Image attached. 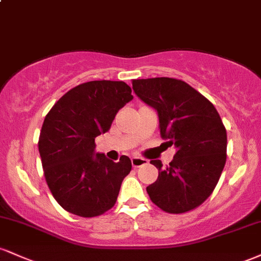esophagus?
Returning a JSON list of instances; mask_svg holds the SVG:
<instances>
[{
    "instance_id": "1",
    "label": "esophagus",
    "mask_w": 261,
    "mask_h": 261,
    "mask_svg": "<svg viewBox=\"0 0 261 261\" xmlns=\"http://www.w3.org/2000/svg\"><path fill=\"white\" fill-rule=\"evenodd\" d=\"M146 163H147V161L143 160V158H139V157L131 158V164H133L134 168H139L141 166H145Z\"/></svg>"
}]
</instances>
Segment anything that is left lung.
I'll list each match as a JSON object with an SVG mask.
<instances>
[{
  "label": "left lung",
  "instance_id": "8db88e82",
  "mask_svg": "<svg viewBox=\"0 0 261 261\" xmlns=\"http://www.w3.org/2000/svg\"><path fill=\"white\" fill-rule=\"evenodd\" d=\"M135 94L157 112L160 133L176 149L167 168L146 188L152 202L169 214L197 207L211 195L226 164L227 134L216 108L180 80H133Z\"/></svg>",
  "mask_w": 261,
  "mask_h": 261
}]
</instances>
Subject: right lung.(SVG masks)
<instances>
[{
  "mask_svg": "<svg viewBox=\"0 0 261 261\" xmlns=\"http://www.w3.org/2000/svg\"><path fill=\"white\" fill-rule=\"evenodd\" d=\"M122 81H91L74 87L51 108L41 127L39 153L53 196L81 217H95L115 205L131 161L95 152V137L112 126L116 113L133 100Z\"/></svg>",
  "mask_w": 261,
  "mask_h": 261,
  "instance_id": "obj_1",
  "label": "right lung"
}]
</instances>
